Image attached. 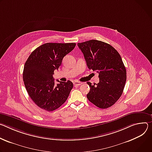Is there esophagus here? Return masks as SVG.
<instances>
[{"label":"esophagus","mask_w":152,"mask_h":152,"mask_svg":"<svg viewBox=\"0 0 152 152\" xmlns=\"http://www.w3.org/2000/svg\"><path fill=\"white\" fill-rule=\"evenodd\" d=\"M74 86H80L81 85H82V83L78 81H74Z\"/></svg>","instance_id":"obj_1"}]
</instances>
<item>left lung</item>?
I'll return each instance as SVG.
<instances>
[{"label":"left lung","instance_id":"8db88e82","mask_svg":"<svg viewBox=\"0 0 152 152\" xmlns=\"http://www.w3.org/2000/svg\"><path fill=\"white\" fill-rule=\"evenodd\" d=\"M88 68L98 74L99 81L92 85L87 95L89 102L101 109L113 105L121 96L126 81V69L117 50L108 43L96 40L78 43Z\"/></svg>","mask_w":152,"mask_h":152}]
</instances>
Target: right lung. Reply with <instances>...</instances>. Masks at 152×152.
Wrapping results in <instances>:
<instances>
[{
	"label": "right lung",
	"mask_w": 152,
	"mask_h": 152,
	"mask_svg": "<svg viewBox=\"0 0 152 152\" xmlns=\"http://www.w3.org/2000/svg\"><path fill=\"white\" fill-rule=\"evenodd\" d=\"M75 43H45L33 50L25 62L23 80L27 92L34 103L46 111L60 107L68 98L73 83L59 82L55 85L54 71L63 57L74 49Z\"/></svg>",
	"instance_id": "add662e5"
}]
</instances>
